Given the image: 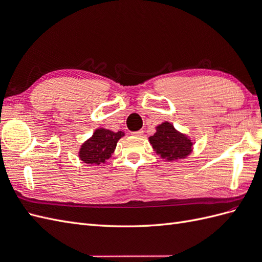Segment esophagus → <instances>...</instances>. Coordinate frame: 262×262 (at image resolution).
<instances>
[{
    "label": "esophagus",
    "mask_w": 262,
    "mask_h": 262,
    "mask_svg": "<svg viewBox=\"0 0 262 262\" xmlns=\"http://www.w3.org/2000/svg\"><path fill=\"white\" fill-rule=\"evenodd\" d=\"M143 133H144V131H143V130H139V131H136V132H132L133 136H136V137H141V136H143Z\"/></svg>",
    "instance_id": "34e87169"
}]
</instances>
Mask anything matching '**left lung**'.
<instances>
[{"instance_id": "8db88e82", "label": "left lung", "mask_w": 262, "mask_h": 262, "mask_svg": "<svg viewBox=\"0 0 262 262\" xmlns=\"http://www.w3.org/2000/svg\"><path fill=\"white\" fill-rule=\"evenodd\" d=\"M148 140L155 152L167 161L185 158L191 153L193 145L191 140L178 132L169 122L157 125L155 134Z\"/></svg>"}]
</instances>
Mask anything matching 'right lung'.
Instances as JSON below:
<instances>
[{
    "label": "right lung",
    "mask_w": 262,
    "mask_h": 262,
    "mask_svg": "<svg viewBox=\"0 0 262 262\" xmlns=\"http://www.w3.org/2000/svg\"><path fill=\"white\" fill-rule=\"evenodd\" d=\"M122 131L113 132L107 129H97L93 137L87 140L81 146L80 156L81 161L89 165H99L105 163L106 160L112 157L117 146V142L122 138Z\"/></svg>",
    "instance_id": "1"
}]
</instances>
